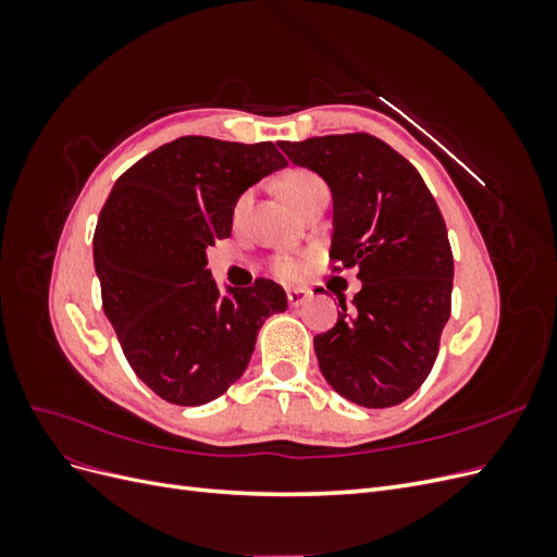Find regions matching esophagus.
<instances>
[{
  "label": "esophagus",
  "instance_id": "obj_1",
  "mask_svg": "<svg viewBox=\"0 0 557 557\" xmlns=\"http://www.w3.org/2000/svg\"><path fill=\"white\" fill-rule=\"evenodd\" d=\"M285 297H288V305H290V307H299V305H305V301L309 299V290L293 288V290L285 293Z\"/></svg>",
  "mask_w": 557,
  "mask_h": 557
}]
</instances>
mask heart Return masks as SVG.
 Instances as JSON below:
<instances>
[{"label":"heart","instance_id":"1","mask_svg":"<svg viewBox=\"0 0 557 557\" xmlns=\"http://www.w3.org/2000/svg\"><path fill=\"white\" fill-rule=\"evenodd\" d=\"M276 188H278V193L283 195V199L288 201L290 207H295L297 211H301L315 195L325 193L327 185H325L323 178H320V176H318L315 172H311V170H290V172H285V174L276 181ZM246 201H248V195H244V197L237 201V207H234V213L239 215L242 209L246 207ZM272 269H274V274H276L278 278L293 281V278H297V276L301 274V262L295 260V258H290V256H278V258L272 262Z\"/></svg>","mask_w":557,"mask_h":557}]
</instances>
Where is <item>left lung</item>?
Segmentation results:
<instances>
[{"mask_svg": "<svg viewBox=\"0 0 557 557\" xmlns=\"http://www.w3.org/2000/svg\"><path fill=\"white\" fill-rule=\"evenodd\" d=\"M323 176L334 199L330 260L358 269L352 309L313 336L320 372L367 409L409 399L430 376L450 318L453 250L444 215L416 166L367 132L278 141Z\"/></svg>", "mask_w": 557, "mask_h": 557, "instance_id": "1", "label": "left lung"}]
</instances>
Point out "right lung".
<instances>
[{
    "label": "right lung",
    "instance_id": "add662e5",
    "mask_svg": "<svg viewBox=\"0 0 557 557\" xmlns=\"http://www.w3.org/2000/svg\"><path fill=\"white\" fill-rule=\"evenodd\" d=\"M288 162L272 141L181 137L115 181L95 227L102 309L129 367L158 397L199 407L239 381L281 285L218 290L207 248L227 239L244 190Z\"/></svg>",
    "mask_w": 557,
    "mask_h": 557
}]
</instances>
